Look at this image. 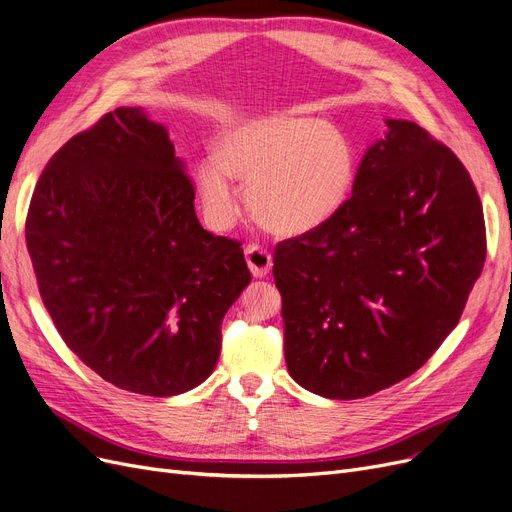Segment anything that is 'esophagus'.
I'll use <instances>...</instances> for the list:
<instances>
[{
	"label": "esophagus",
	"mask_w": 512,
	"mask_h": 512,
	"mask_svg": "<svg viewBox=\"0 0 512 512\" xmlns=\"http://www.w3.org/2000/svg\"><path fill=\"white\" fill-rule=\"evenodd\" d=\"M244 255H246V263H249L253 276L263 278V276L270 274V270H272V253L266 249V246H261L257 242L246 244Z\"/></svg>",
	"instance_id": "34e87169"
}]
</instances>
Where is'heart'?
<instances>
[{
    "label": "heart",
    "mask_w": 512,
    "mask_h": 512,
    "mask_svg": "<svg viewBox=\"0 0 512 512\" xmlns=\"http://www.w3.org/2000/svg\"><path fill=\"white\" fill-rule=\"evenodd\" d=\"M354 175L356 151L342 130L316 118L272 116L227 132L219 158L198 162L196 187L217 227H230L240 215L236 177L261 227L301 236L342 208Z\"/></svg>",
    "instance_id": "1"
}]
</instances>
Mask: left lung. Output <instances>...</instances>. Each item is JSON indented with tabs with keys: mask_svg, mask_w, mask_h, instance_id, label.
<instances>
[{
	"mask_svg": "<svg viewBox=\"0 0 512 512\" xmlns=\"http://www.w3.org/2000/svg\"><path fill=\"white\" fill-rule=\"evenodd\" d=\"M386 124L342 208L274 249L289 373L327 399H363L418 371L485 263L483 206L464 164L415 122Z\"/></svg>",
	"mask_w": 512,
	"mask_h": 512,
	"instance_id": "obj_1",
	"label": "left lung"
}]
</instances>
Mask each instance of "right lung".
Segmentation results:
<instances>
[{"mask_svg":"<svg viewBox=\"0 0 512 512\" xmlns=\"http://www.w3.org/2000/svg\"><path fill=\"white\" fill-rule=\"evenodd\" d=\"M164 126L109 111L46 164L25 221L44 306L105 382L145 396L202 384L251 282L242 242L206 232Z\"/></svg>","mask_w":512,"mask_h":512,"instance_id":"add662e5","label":"right lung"}]
</instances>
